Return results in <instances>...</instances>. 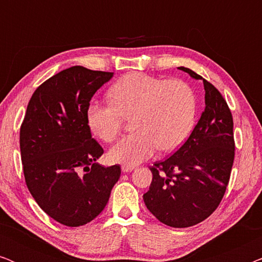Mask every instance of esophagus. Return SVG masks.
<instances>
[{
	"instance_id": "34e87169",
	"label": "esophagus",
	"mask_w": 262,
	"mask_h": 262,
	"mask_svg": "<svg viewBox=\"0 0 262 262\" xmlns=\"http://www.w3.org/2000/svg\"><path fill=\"white\" fill-rule=\"evenodd\" d=\"M135 168H136L135 166H124V164H123V166H121V170H123L124 173H128V171L134 170Z\"/></svg>"
}]
</instances>
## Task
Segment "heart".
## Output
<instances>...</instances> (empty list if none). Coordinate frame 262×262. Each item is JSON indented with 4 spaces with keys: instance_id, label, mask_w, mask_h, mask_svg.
Returning <instances> with one entry per match:
<instances>
[{
    "instance_id": "obj_1",
    "label": "heart",
    "mask_w": 262,
    "mask_h": 262,
    "mask_svg": "<svg viewBox=\"0 0 262 262\" xmlns=\"http://www.w3.org/2000/svg\"><path fill=\"white\" fill-rule=\"evenodd\" d=\"M111 103L91 101L85 119L91 130L105 142L117 138L123 117L132 116L134 134L120 139L110 150V159L124 166H136L157 150L179 148L194 124L195 99L184 81L163 80L132 73L108 91Z\"/></svg>"
}]
</instances>
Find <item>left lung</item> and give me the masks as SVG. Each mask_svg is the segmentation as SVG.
I'll use <instances>...</instances> for the list:
<instances>
[{"instance_id": "obj_1", "label": "left lung", "mask_w": 262, "mask_h": 262, "mask_svg": "<svg viewBox=\"0 0 262 262\" xmlns=\"http://www.w3.org/2000/svg\"><path fill=\"white\" fill-rule=\"evenodd\" d=\"M205 89V108L179 150L155 162L145 206L163 224L188 228L206 220L220 205L235 157L234 121L218 89L188 68H178Z\"/></svg>"}]
</instances>
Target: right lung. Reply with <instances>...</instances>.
<instances>
[{"instance_id": "add662e5", "label": "right lung", "mask_w": 262, "mask_h": 262, "mask_svg": "<svg viewBox=\"0 0 262 262\" xmlns=\"http://www.w3.org/2000/svg\"><path fill=\"white\" fill-rule=\"evenodd\" d=\"M113 73L75 66L39 85L20 128V151L28 191L40 209L80 227L105 209L120 166L102 167L103 149L92 137L85 110Z\"/></svg>"}]
</instances>
